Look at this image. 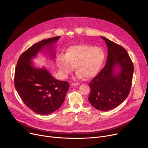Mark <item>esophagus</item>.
I'll return each instance as SVG.
<instances>
[{
  "mask_svg": "<svg viewBox=\"0 0 148 148\" xmlns=\"http://www.w3.org/2000/svg\"><path fill=\"white\" fill-rule=\"evenodd\" d=\"M79 83H78V82H73L71 84L72 86H79Z\"/></svg>",
  "mask_w": 148,
  "mask_h": 148,
  "instance_id": "34e87169",
  "label": "esophagus"
}]
</instances>
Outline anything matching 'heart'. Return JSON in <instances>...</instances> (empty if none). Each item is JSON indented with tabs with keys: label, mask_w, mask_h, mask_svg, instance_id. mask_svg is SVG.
Here are the masks:
<instances>
[{
	"label": "heart",
	"mask_w": 148,
	"mask_h": 148,
	"mask_svg": "<svg viewBox=\"0 0 148 148\" xmlns=\"http://www.w3.org/2000/svg\"><path fill=\"white\" fill-rule=\"evenodd\" d=\"M105 53L99 47L88 45H76L69 47L65 56L60 54L56 58L59 73L62 78H66L75 67L76 76H85L91 78L98 74L105 60Z\"/></svg>",
	"instance_id": "1"
}]
</instances>
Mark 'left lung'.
Instances as JSON below:
<instances>
[{
	"mask_svg": "<svg viewBox=\"0 0 148 148\" xmlns=\"http://www.w3.org/2000/svg\"><path fill=\"white\" fill-rule=\"evenodd\" d=\"M108 47L106 64L89 83L88 101L95 109L107 111L119 105L128 97L134 73L132 61L126 50L104 37ZM116 68L119 71L116 72Z\"/></svg>",
	"mask_w": 148,
	"mask_h": 148,
	"instance_id": "1",
	"label": "left lung"
}]
</instances>
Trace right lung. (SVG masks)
Wrapping results in <instances>:
<instances>
[{
    "label": "right lung",
    "mask_w": 148,
    "mask_h": 148,
    "mask_svg": "<svg viewBox=\"0 0 148 148\" xmlns=\"http://www.w3.org/2000/svg\"><path fill=\"white\" fill-rule=\"evenodd\" d=\"M60 36L41 40L21 55L14 73V87L26 106L40 115H48L57 110L63 103L69 89L67 81L55 79L45 68L35 67L32 60L41 50H48L55 57L53 45Z\"/></svg>",
    "instance_id": "add662e5"
}]
</instances>
